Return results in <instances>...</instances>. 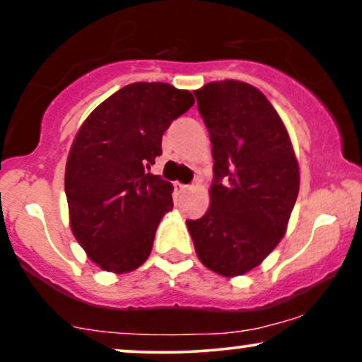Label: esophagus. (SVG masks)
Returning <instances> with one entry per match:
<instances>
[{
    "instance_id": "esophagus-1",
    "label": "esophagus",
    "mask_w": 362,
    "mask_h": 362,
    "mask_svg": "<svg viewBox=\"0 0 362 362\" xmlns=\"http://www.w3.org/2000/svg\"><path fill=\"white\" fill-rule=\"evenodd\" d=\"M175 187H177V189H178V190H180V192H185V190H189V189H190V185H184V184H178V182H177V184H175Z\"/></svg>"
}]
</instances>
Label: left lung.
Listing matches in <instances>:
<instances>
[{"mask_svg":"<svg viewBox=\"0 0 362 362\" xmlns=\"http://www.w3.org/2000/svg\"><path fill=\"white\" fill-rule=\"evenodd\" d=\"M213 144L206 214L187 221L199 260L224 277L250 272L288 230L300 165L284 122L259 88L236 80L194 91Z\"/></svg>","mask_w":362,"mask_h":362,"instance_id":"8db88e82","label":"left lung"}]
</instances>
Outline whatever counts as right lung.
<instances>
[{"mask_svg": "<svg viewBox=\"0 0 362 362\" xmlns=\"http://www.w3.org/2000/svg\"><path fill=\"white\" fill-rule=\"evenodd\" d=\"M194 102L168 83H131L78 129L64 173L69 226L102 271H136L151 253L158 224L173 207V185L148 172L163 132Z\"/></svg>", "mask_w": 362, "mask_h": 362, "instance_id": "1", "label": "right lung"}]
</instances>
